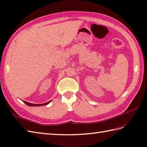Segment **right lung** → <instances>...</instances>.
<instances>
[{
    "mask_svg": "<svg viewBox=\"0 0 147 147\" xmlns=\"http://www.w3.org/2000/svg\"><path fill=\"white\" fill-rule=\"evenodd\" d=\"M51 101H49V102H46V103H45V104H31V103H29V102H25V101H23L24 102V104H26V105H29V106H42V105H47L49 103L51 102Z\"/></svg>",
    "mask_w": 147,
    "mask_h": 147,
    "instance_id": "add662e5",
    "label": "right lung"
}]
</instances>
